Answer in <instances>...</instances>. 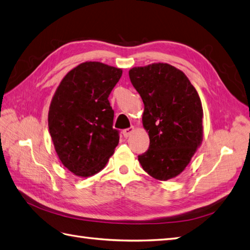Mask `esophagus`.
Returning <instances> with one entry per match:
<instances>
[{"instance_id":"esophagus-1","label":"esophagus","mask_w":250,"mask_h":250,"mask_svg":"<svg viewBox=\"0 0 250 250\" xmlns=\"http://www.w3.org/2000/svg\"><path fill=\"white\" fill-rule=\"evenodd\" d=\"M134 126H131V127H127V129H125L124 131H123V134H124V136L126 138V137H129L133 132H134Z\"/></svg>"}]
</instances>
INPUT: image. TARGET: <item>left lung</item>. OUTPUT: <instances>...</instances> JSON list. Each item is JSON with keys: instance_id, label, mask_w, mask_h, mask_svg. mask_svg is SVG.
<instances>
[{"instance_id": "8db88e82", "label": "left lung", "mask_w": 250, "mask_h": 250, "mask_svg": "<svg viewBox=\"0 0 250 250\" xmlns=\"http://www.w3.org/2000/svg\"><path fill=\"white\" fill-rule=\"evenodd\" d=\"M129 77L143 99V125L150 138L149 149L138 155L139 163L156 180L175 178L188 165L204 137L198 92L187 75L169 63L134 67Z\"/></svg>"}]
</instances>
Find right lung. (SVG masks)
<instances>
[{
    "label": "right lung",
    "mask_w": 250,
    "mask_h": 250,
    "mask_svg": "<svg viewBox=\"0 0 250 250\" xmlns=\"http://www.w3.org/2000/svg\"><path fill=\"white\" fill-rule=\"evenodd\" d=\"M123 75L119 68L85 62L69 71L52 98L48 124L55 151L75 176L105 167L119 143L108 96Z\"/></svg>",
    "instance_id": "add662e5"
}]
</instances>
